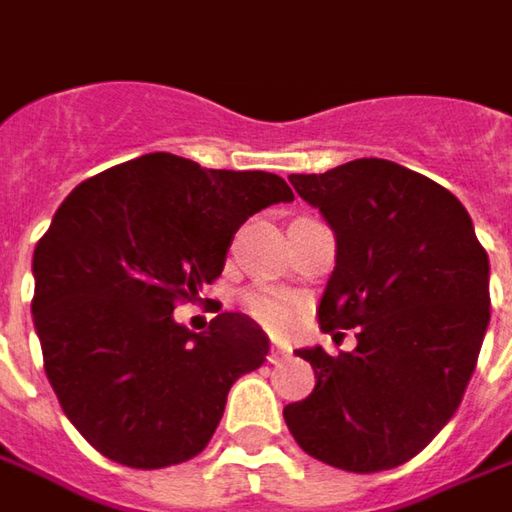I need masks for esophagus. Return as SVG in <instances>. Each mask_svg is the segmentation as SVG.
Returning <instances> with one entry per match:
<instances>
[{
    "label": "esophagus",
    "instance_id": "1",
    "mask_svg": "<svg viewBox=\"0 0 512 512\" xmlns=\"http://www.w3.org/2000/svg\"><path fill=\"white\" fill-rule=\"evenodd\" d=\"M289 358V352L283 349V346H272L269 349V364H280V361H286Z\"/></svg>",
    "mask_w": 512,
    "mask_h": 512
}]
</instances>
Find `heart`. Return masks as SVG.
<instances>
[{"mask_svg": "<svg viewBox=\"0 0 512 512\" xmlns=\"http://www.w3.org/2000/svg\"><path fill=\"white\" fill-rule=\"evenodd\" d=\"M243 306L269 332H283L292 321V303L275 289H249L243 295Z\"/></svg>", "mask_w": 512, "mask_h": 512, "instance_id": "obj_1", "label": "heart"}]
</instances>
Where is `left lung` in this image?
Wrapping results in <instances>:
<instances>
[{"mask_svg": "<svg viewBox=\"0 0 512 512\" xmlns=\"http://www.w3.org/2000/svg\"><path fill=\"white\" fill-rule=\"evenodd\" d=\"M289 183L335 232L323 332L358 329L352 352L298 349L309 398L283 418L303 453L349 473L418 456L458 410L490 323V260L467 209L410 168L364 157Z\"/></svg>", "mask_w": 512, "mask_h": 512, "instance_id": "8db88e82", "label": "left lung"}]
</instances>
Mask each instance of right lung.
Here are the masks:
<instances>
[{"mask_svg":"<svg viewBox=\"0 0 512 512\" xmlns=\"http://www.w3.org/2000/svg\"><path fill=\"white\" fill-rule=\"evenodd\" d=\"M295 194L278 174L200 168L154 151L88 177L34 249V326L45 375L105 458L157 470L206 450L232 384L269 355L252 318L206 332L174 321L220 278L234 232Z\"/></svg>","mask_w":512,"mask_h":512,"instance_id":"right-lung-1","label":"right lung"}]
</instances>
